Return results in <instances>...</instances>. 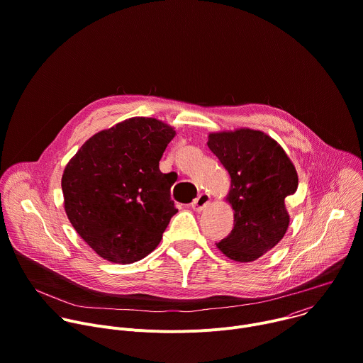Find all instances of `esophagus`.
I'll use <instances>...</instances> for the list:
<instances>
[{
  "label": "esophagus",
  "instance_id": "34e87169",
  "mask_svg": "<svg viewBox=\"0 0 363 363\" xmlns=\"http://www.w3.org/2000/svg\"><path fill=\"white\" fill-rule=\"evenodd\" d=\"M209 201H211L209 195H206V194H199V195L194 199V202L191 203V206H192V209H194V211L201 212L202 209H205V208L208 206Z\"/></svg>",
  "mask_w": 363,
  "mask_h": 363
}]
</instances>
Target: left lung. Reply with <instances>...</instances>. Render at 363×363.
<instances>
[{
	"label": "left lung",
	"instance_id": "8db88e82",
	"mask_svg": "<svg viewBox=\"0 0 363 363\" xmlns=\"http://www.w3.org/2000/svg\"><path fill=\"white\" fill-rule=\"evenodd\" d=\"M208 147L230 177L226 199L233 209V229L216 247L232 261L252 262L286 233L285 198L296 192V169L282 147L262 131L212 133Z\"/></svg>",
	"mask_w": 363,
	"mask_h": 363
}]
</instances>
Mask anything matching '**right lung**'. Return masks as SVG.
Here are the masks:
<instances>
[{
  "instance_id": "obj_1",
  "label": "right lung",
  "mask_w": 363,
  "mask_h": 363,
  "mask_svg": "<svg viewBox=\"0 0 363 363\" xmlns=\"http://www.w3.org/2000/svg\"><path fill=\"white\" fill-rule=\"evenodd\" d=\"M172 127L135 116L91 137L67 164L64 208L78 235L104 259L133 264L151 254L178 212L175 182L160 171Z\"/></svg>"
}]
</instances>
